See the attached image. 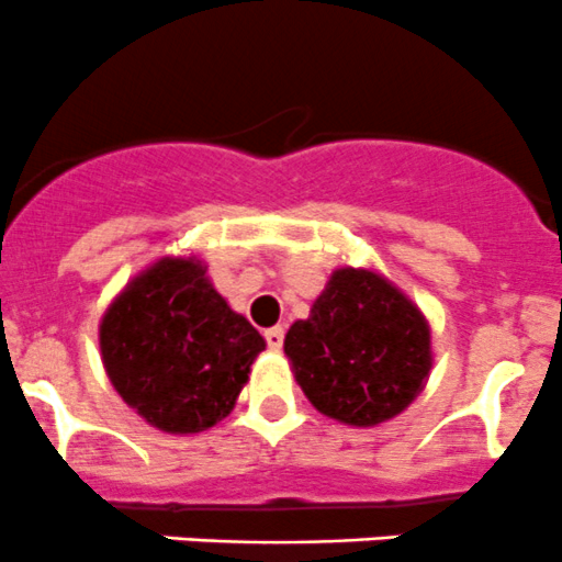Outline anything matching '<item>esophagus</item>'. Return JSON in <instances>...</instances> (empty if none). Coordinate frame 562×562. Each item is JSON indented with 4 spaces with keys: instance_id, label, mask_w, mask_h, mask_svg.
<instances>
[{
    "instance_id": "esophagus-1",
    "label": "esophagus",
    "mask_w": 562,
    "mask_h": 562,
    "mask_svg": "<svg viewBox=\"0 0 562 562\" xmlns=\"http://www.w3.org/2000/svg\"><path fill=\"white\" fill-rule=\"evenodd\" d=\"M265 341H268L270 349H281L283 347V327H270V330H265Z\"/></svg>"
}]
</instances>
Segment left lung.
I'll list each match as a JSON object with an SVG mask.
<instances>
[{
	"instance_id": "1",
	"label": "left lung",
	"mask_w": 562,
	"mask_h": 562,
	"mask_svg": "<svg viewBox=\"0 0 562 562\" xmlns=\"http://www.w3.org/2000/svg\"><path fill=\"white\" fill-rule=\"evenodd\" d=\"M283 352L319 413L349 426H376L402 413L431 369L429 325L385 279L333 273L308 319L289 327Z\"/></svg>"
}]
</instances>
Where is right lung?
Masks as SVG:
<instances>
[{
    "mask_svg": "<svg viewBox=\"0 0 562 562\" xmlns=\"http://www.w3.org/2000/svg\"><path fill=\"white\" fill-rule=\"evenodd\" d=\"M265 338L193 259H164L105 311L100 352L127 407L171 435L229 415Z\"/></svg>",
    "mask_w": 562,
    "mask_h": 562,
    "instance_id": "add662e5",
    "label": "right lung"
}]
</instances>
